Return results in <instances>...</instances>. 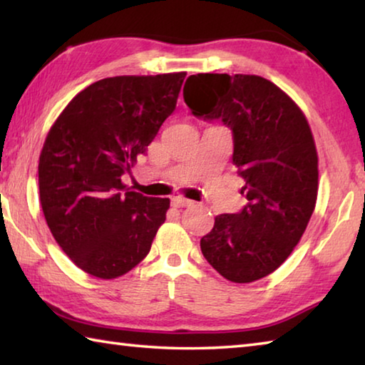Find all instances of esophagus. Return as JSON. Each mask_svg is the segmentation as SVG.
I'll return each mask as SVG.
<instances>
[{"label": "esophagus", "mask_w": 365, "mask_h": 365, "mask_svg": "<svg viewBox=\"0 0 365 365\" xmlns=\"http://www.w3.org/2000/svg\"><path fill=\"white\" fill-rule=\"evenodd\" d=\"M170 201L174 207H190V205H193V201H190L187 197H182V196H172Z\"/></svg>", "instance_id": "34e87169"}]
</instances>
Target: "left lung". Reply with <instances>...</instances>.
I'll use <instances>...</instances> for the list:
<instances>
[{
    "mask_svg": "<svg viewBox=\"0 0 365 365\" xmlns=\"http://www.w3.org/2000/svg\"><path fill=\"white\" fill-rule=\"evenodd\" d=\"M191 113L233 130V164L249 201L215 217L201 250L225 279L254 282L300 242L317 200V151L307 116L286 92L257 75L197 73L183 88Z\"/></svg>",
    "mask_w": 365,
    "mask_h": 365,
    "instance_id": "1",
    "label": "left lung"
}]
</instances>
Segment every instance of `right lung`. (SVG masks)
Here are the masks:
<instances>
[{
	"label": "right lung",
	"instance_id": "right-lung-1",
	"mask_svg": "<svg viewBox=\"0 0 365 365\" xmlns=\"http://www.w3.org/2000/svg\"><path fill=\"white\" fill-rule=\"evenodd\" d=\"M185 71L115 76L71 98L46 137L39 202L71 262L115 279L148 255L170 201L129 191L123 175L145 155L175 110Z\"/></svg>",
	"mask_w": 365,
	"mask_h": 365
}]
</instances>
